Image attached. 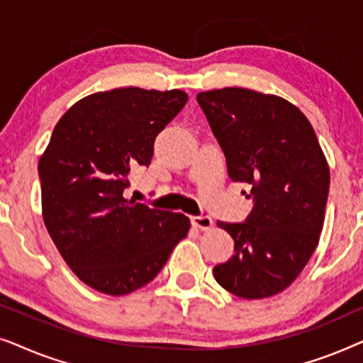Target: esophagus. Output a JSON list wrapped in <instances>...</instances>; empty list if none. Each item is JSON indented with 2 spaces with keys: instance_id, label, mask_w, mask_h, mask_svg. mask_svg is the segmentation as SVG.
<instances>
[{
  "instance_id": "obj_1",
  "label": "esophagus",
  "mask_w": 363,
  "mask_h": 363,
  "mask_svg": "<svg viewBox=\"0 0 363 363\" xmlns=\"http://www.w3.org/2000/svg\"><path fill=\"white\" fill-rule=\"evenodd\" d=\"M191 223L193 226L200 228V230H208V228L213 226V220L206 215H200V216H191Z\"/></svg>"
}]
</instances>
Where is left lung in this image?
<instances>
[{
	"label": "left lung",
	"mask_w": 363,
	"mask_h": 363,
	"mask_svg": "<svg viewBox=\"0 0 363 363\" xmlns=\"http://www.w3.org/2000/svg\"><path fill=\"white\" fill-rule=\"evenodd\" d=\"M196 101L228 175L247 183L252 200L242 223L218 221L235 240V255L213 274L242 299L279 294L304 269L324 226L330 173L314 128L286 99L251 89L200 92Z\"/></svg>",
	"instance_id": "left-lung-1"
}]
</instances>
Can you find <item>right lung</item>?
I'll return each mask as SVG.
<instances>
[{
  "label": "right lung",
  "instance_id": "right-lung-1",
  "mask_svg": "<svg viewBox=\"0 0 363 363\" xmlns=\"http://www.w3.org/2000/svg\"><path fill=\"white\" fill-rule=\"evenodd\" d=\"M183 91L96 92L54 127L39 160L43 218L79 279L123 296L155 279L188 235L183 213L125 200L128 175L150 165L158 133L185 107Z\"/></svg>",
  "mask_w": 363,
  "mask_h": 363
}]
</instances>
